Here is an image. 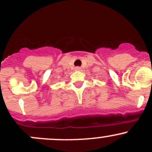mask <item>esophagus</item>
<instances>
[{"label": "esophagus", "mask_w": 152, "mask_h": 152, "mask_svg": "<svg viewBox=\"0 0 152 152\" xmlns=\"http://www.w3.org/2000/svg\"><path fill=\"white\" fill-rule=\"evenodd\" d=\"M75 70H76V71H81V67H79V66H76V67L75 68Z\"/></svg>", "instance_id": "34e87169"}]
</instances>
